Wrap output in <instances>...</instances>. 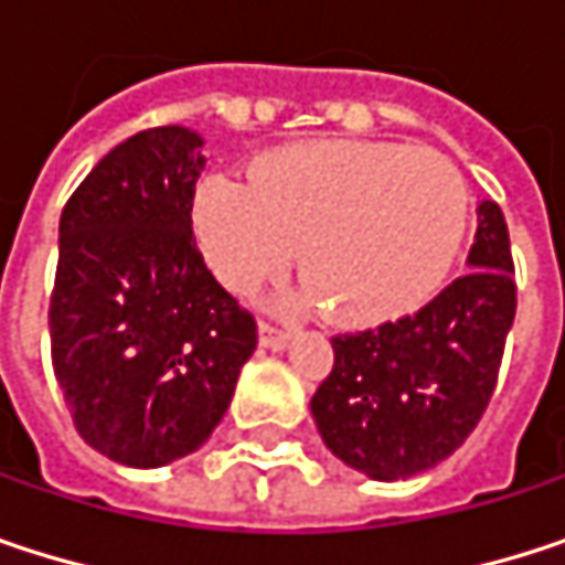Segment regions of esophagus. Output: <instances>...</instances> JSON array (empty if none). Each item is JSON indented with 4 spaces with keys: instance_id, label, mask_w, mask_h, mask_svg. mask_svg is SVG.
Masks as SVG:
<instances>
[{
    "instance_id": "34e87169",
    "label": "esophagus",
    "mask_w": 565,
    "mask_h": 565,
    "mask_svg": "<svg viewBox=\"0 0 565 565\" xmlns=\"http://www.w3.org/2000/svg\"><path fill=\"white\" fill-rule=\"evenodd\" d=\"M258 330H262V343L271 347V350H281V347H287V340H290V330L281 327V323H271V320H262Z\"/></svg>"
}]
</instances>
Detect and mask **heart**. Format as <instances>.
Returning <instances> with one entry per match:
<instances>
[{"label": "heart", "instance_id": "heart-1", "mask_svg": "<svg viewBox=\"0 0 565 565\" xmlns=\"http://www.w3.org/2000/svg\"><path fill=\"white\" fill-rule=\"evenodd\" d=\"M209 271L235 294L294 258L284 307H333L370 327L418 310L448 278L468 228V189L441 153L373 140H313L262 153L248 182L205 175L189 205Z\"/></svg>", "mask_w": 565, "mask_h": 565}]
</instances>
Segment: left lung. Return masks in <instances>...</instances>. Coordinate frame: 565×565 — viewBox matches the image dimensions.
<instances>
[{
  "label": "left lung",
  "mask_w": 565,
  "mask_h": 565,
  "mask_svg": "<svg viewBox=\"0 0 565 565\" xmlns=\"http://www.w3.org/2000/svg\"><path fill=\"white\" fill-rule=\"evenodd\" d=\"M468 275L418 313L333 337V370L310 398L323 445L376 481L445 461L481 422L516 313L504 212L481 202Z\"/></svg>",
  "instance_id": "left-lung-1"
}]
</instances>
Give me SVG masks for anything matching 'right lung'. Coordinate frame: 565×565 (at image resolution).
Segmentation results:
<instances>
[{"instance_id":"add662e5","label":"right lung","mask_w":565,"mask_h":565,"mask_svg":"<svg viewBox=\"0 0 565 565\" xmlns=\"http://www.w3.org/2000/svg\"><path fill=\"white\" fill-rule=\"evenodd\" d=\"M199 147L185 127L124 140L57 225L55 380L77 435L130 468L195 451L258 347L255 313L212 278L192 235Z\"/></svg>"}]
</instances>
